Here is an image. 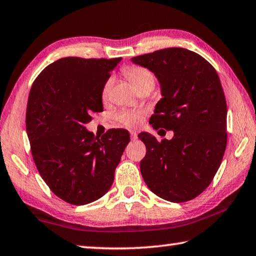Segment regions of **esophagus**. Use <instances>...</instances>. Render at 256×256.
I'll use <instances>...</instances> for the list:
<instances>
[{
    "mask_svg": "<svg viewBox=\"0 0 256 256\" xmlns=\"http://www.w3.org/2000/svg\"><path fill=\"white\" fill-rule=\"evenodd\" d=\"M130 134H131V138H132V140H136V138H138V133H136V132L131 131V132H130Z\"/></svg>",
    "mask_w": 256,
    "mask_h": 256,
    "instance_id": "1",
    "label": "esophagus"
}]
</instances>
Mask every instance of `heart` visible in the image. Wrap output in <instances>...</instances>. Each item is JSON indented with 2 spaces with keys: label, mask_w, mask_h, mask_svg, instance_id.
<instances>
[{
  "label": "heart",
  "mask_w": 256,
  "mask_h": 256,
  "mask_svg": "<svg viewBox=\"0 0 256 256\" xmlns=\"http://www.w3.org/2000/svg\"><path fill=\"white\" fill-rule=\"evenodd\" d=\"M123 72H124V76L128 78L136 89L144 86H154V73L146 68L130 66V68H124ZM110 88H112V79L107 80L106 84H104L102 92L104 99H106L108 97ZM118 118L120 122L125 125H128V126H136V125L140 124L142 120V112H136V110H125L120 112Z\"/></svg>",
  "instance_id": "1"
}]
</instances>
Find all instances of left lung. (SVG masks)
Instances as JSON below:
<instances>
[{"instance_id": "left-lung-1", "label": "left lung", "mask_w": 256, "mask_h": 256, "mask_svg": "<svg viewBox=\"0 0 256 256\" xmlns=\"http://www.w3.org/2000/svg\"><path fill=\"white\" fill-rule=\"evenodd\" d=\"M157 78L162 99L150 124L174 132L158 141L140 133L146 157L140 170L146 184L164 200L180 203L201 194L211 180L227 146V105L218 73L192 50L172 47L131 58Z\"/></svg>"}]
</instances>
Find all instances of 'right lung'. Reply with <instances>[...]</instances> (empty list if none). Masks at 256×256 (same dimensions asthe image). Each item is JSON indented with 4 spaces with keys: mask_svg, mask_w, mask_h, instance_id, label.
Returning <instances> with one entry per match:
<instances>
[{
    "mask_svg": "<svg viewBox=\"0 0 256 256\" xmlns=\"http://www.w3.org/2000/svg\"><path fill=\"white\" fill-rule=\"evenodd\" d=\"M120 60L60 58L30 89L26 128L34 162L52 192L71 204L105 196L130 142L126 130L99 138L86 128L94 112L104 110V84Z\"/></svg>",
    "mask_w": 256,
    "mask_h": 256,
    "instance_id": "add662e5",
    "label": "right lung"
}]
</instances>
